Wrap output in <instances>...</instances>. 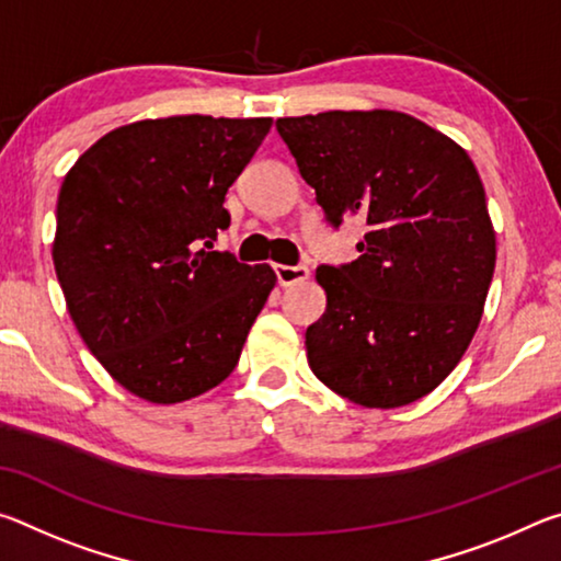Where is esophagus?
<instances>
[{
  "label": "esophagus",
  "instance_id": "34e87169",
  "mask_svg": "<svg viewBox=\"0 0 561 561\" xmlns=\"http://www.w3.org/2000/svg\"><path fill=\"white\" fill-rule=\"evenodd\" d=\"M274 274H277V282L282 287H291V284H299L309 277V267L297 264V267H289V264H274Z\"/></svg>",
  "mask_w": 561,
  "mask_h": 561
}]
</instances>
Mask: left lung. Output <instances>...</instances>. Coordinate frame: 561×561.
I'll return each mask as SVG.
<instances>
[{
    "label": "left lung",
    "mask_w": 561,
    "mask_h": 561,
    "mask_svg": "<svg viewBox=\"0 0 561 561\" xmlns=\"http://www.w3.org/2000/svg\"><path fill=\"white\" fill-rule=\"evenodd\" d=\"M277 130L327 222H366L354 262L317 270L327 311L307 329L311 371L366 408L428 396L470 346L495 272L470 156L398 111L279 118Z\"/></svg>",
    "instance_id": "left-lung-1"
}]
</instances>
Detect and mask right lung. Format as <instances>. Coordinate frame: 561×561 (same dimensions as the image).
<instances>
[{
  "instance_id": "add662e5",
  "label": "right lung",
  "mask_w": 561,
  "mask_h": 561,
  "mask_svg": "<svg viewBox=\"0 0 561 561\" xmlns=\"http://www.w3.org/2000/svg\"><path fill=\"white\" fill-rule=\"evenodd\" d=\"M272 118L173 116L103 136L64 178L54 267L76 329L138 398L180 403L234 371L274 287L213 252L225 195Z\"/></svg>"
}]
</instances>
